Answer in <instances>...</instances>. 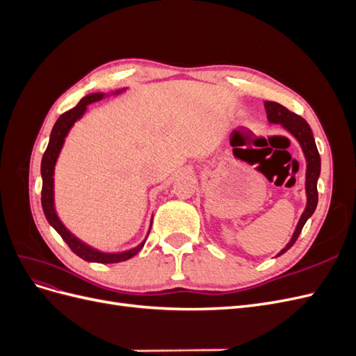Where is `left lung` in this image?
Returning a JSON list of instances; mask_svg holds the SVG:
<instances>
[{
  "instance_id": "8db88e82",
  "label": "left lung",
  "mask_w": 356,
  "mask_h": 356,
  "mask_svg": "<svg viewBox=\"0 0 356 356\" xmlns=\"http://www.w3.org/2000/svg\"><path fill=\"white\" fill-rule=\"evenodd\" d=\"M264 108L267 114L268 123L273 124H281L285 131L296 138V141L301 147V152H303L305 160H306V181H305V190H306V208L303 213L300 215V220L296 225V230L291 236L289 242L282 248L281 251L277 252L276 257L285 254L291 246H293L297 241V238L301 233V229L305 227L306 221L314 215L316 204H318V178L321 174V157L318 153V148L315 144L314 134H312V129L307 124L303 117H300L294 113L286 110L284 105L266 101Z\"/></svg>"
}]
</instances>
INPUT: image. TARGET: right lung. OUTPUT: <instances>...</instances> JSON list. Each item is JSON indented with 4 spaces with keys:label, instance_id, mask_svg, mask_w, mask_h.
Returning <instances> with one entry per match:
<instances>
[{
    "label": "right lung",
    "instance_id": "1",
    "mask_svg": "<svg viewBox=\"0 0 356 356\" xmlns=\"http://www.w3.org/2000/svg\"><path fill=\"white\" fill-rule=\"evenodd\" d=\"M124 90H127V88L118 89V90L110 92V93H101V92L89 93V95H86L84 98L77 105H75L72 110L63 113L51 129L49 145H47L46 153H44V156H42V160H41V178H42L41 207H42V211H44L46 218L51 227L60 234V238L67 242V245L71 248V251L74 254H77L80 258H83V260L90 261V263L111 264V263H120V261L129 260V258H132L134 255H136L139 251L143 250V246L145 245V241L148 238V233H149V230H152L153 217H152V221H149V227H148L145 238L141 243H138L136 246L131 248V250L120 251V252H104V251L96 250V248H93L88 243H84L81 239L77 238V236L72 234L65 227V224L60 221L59 215L56 212V207H55V168L58 163L59 154L63 148V144H65V139L72 129L74 123L80 120L90 104L99 102L104 98H108V96L120 95Z\"/></svg>",
    "mask_w": 356,
    "mask_h": 356
}]
</instances>
